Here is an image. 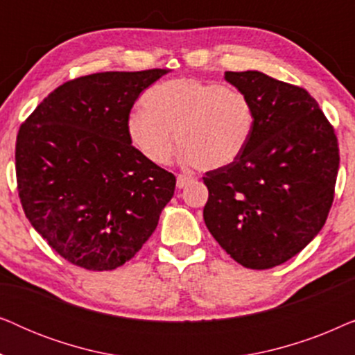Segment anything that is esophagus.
Segmentation results:
<instances>
[{
	"instance_id": "34e87169",
	"label": "esophagus",
	"mask_w": 355,
	"mask_h": 355,
	"mask_svg": "<svg viewBox=\"0 0 355 355\" xmlns=\"http://www.w3.org/2000/svg\"><path fill=\"white\" fill-rule=\"evenodd\" d=\"M192 181H193L192 178L184 176V174H179L178 179H176V186H178V189H184V187H187Z\"/></svg>"
}]
</instances>
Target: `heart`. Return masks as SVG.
<instances>
[{
	"instance_id": "b5f03b06",
	"label": "heart",
	"mask_w": 355,
	"mask_h": 355,
	"mask_svg": "<svg viewBox=\"0 0 355 355\" xmlns=\"http://www.w3.org/2000/svg\"><path fill=\"white\" fill-rule=\"evenodd\" d=\"M145 108L130 111L125 130L148 162L166 164L176 142L181 159L202 171L230 166L244 152L255 129L249 95L234 87L181 77L155 85Z\"/></svg>"
}]
</instances>
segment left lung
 <instances>
[{
    "label": "left lung",
    "instance_id": "left-lung-1",
    "mask_svg": "<svg viewBox=\"0 0 355 355\" xmlns=\"http://www.w3.org/2000/svg\"><path fill=\"white\" fill-rule=\"evenodd\" d=\"M225 79L249 95L255 129L234 163L203 178V220L237 263L273 268L297 255L327 221L338 139L307 90L259 71H227Z\"/></svg>",
    "mask_w": 355,
    "mask_h": 355
}]
</instances>
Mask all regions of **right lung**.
Here are the masks:
<instances>
[{
  "label": "right lung",
  "instance_id": "1",
  "mask_svg": "<svg viewBox=\"0 0 355 355\" xmlns=\"http://www.w3.org/2000/svg\"><path fill=\"white\" fill-rule=\"evenodd\" d=\"M168 69L98 72L51 92L21 125L17 191L35 231L72 265L108 271L157 230L176 178L132 147L125 121Z\"/></svg>",
  "mask_w": 355,
  "mask_h": 355
}]
</instances>
